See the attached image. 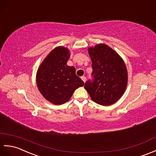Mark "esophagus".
Here are the masks:
<instances>
[{"instance_id":"obj_1","label":"esophagus","mask_w":156,"mask_h":156,"mask_svg":"<svg viewBox=\"0 0 156 156\" xmlns=\"http://www.w3.org/2000/svg\"><path fill=\"white\" fill-rule=\"evenodd\" d=\"M81 79H82L84 83H85V81H86V77H84V76H83V77H81Z\"/></svg>"}]
</instances>
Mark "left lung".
Wrapping results in <instances>:
<instances>
[{
  "instance_id": "8db88e82",
  "label": "left lung",
  "mask_w": 156,
  "mask_h": 156,
  "mask_svg": "<svg viewBox=\"0 0 156 156\" xmlns=\"http://www.w3.org/2000/svg\"><path fill=\"white\" fill-rule=\"evenodd\" d=\"M92 61L93 81L84 87L93 101L103 106L115 103L122 98L127 85V71L123 58L105 44L88 49Z\"/></svg>"
}]
</instances>
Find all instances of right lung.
<instances>
[{
    "label": "right lung",
    "instance_id": "obj_1",
    "mask_svg": "<svg viewBox=\"0 0 156 156\" xmlns=\"http://www.w3.org/2000/svg\"><path fill=\"white\" fill-rule=\"evenodd\" d=\"M70 51L59 46L52 50L41 63L36 76L37 87L47 101L61 105L71 98L84 82L76 75L75 68L68 66Z\"/></svg>",
    "mask_w": 156,
    "mask_h": 156
}]
</instances>
